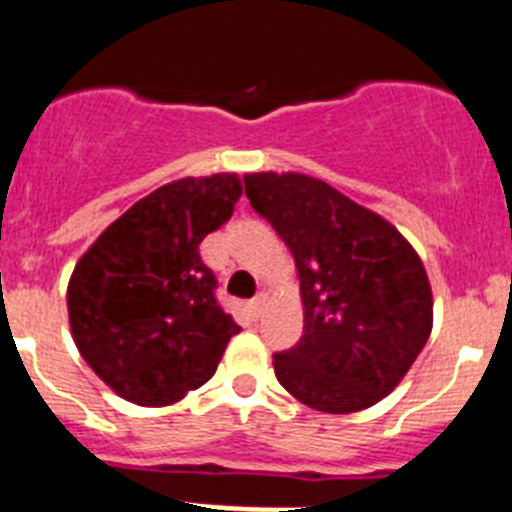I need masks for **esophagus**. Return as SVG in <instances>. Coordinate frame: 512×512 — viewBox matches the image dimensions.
<instances>
[{
  "mask_svg": "<svg viewBox=\"0 0 512 512\" xmlns=\"http://www.w3.org/2000/svg\"><path fill=\"white\" fill-rule=\"evenodd\" d=\"M264 307H266V295L253 297V300L248 302V312H251L253 318H261V315H264Z\"/></svg>",
  "mask_w": 512,
  "mask_h": 512,
  "instance_id": "obj_1",
  "label": "esophagus"
}]
</instances>
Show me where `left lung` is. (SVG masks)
Returning <instances> with one entry per match:
<instances>
[{
  "label": "left lung",
  "mask_w": 512,
  "mask_h": 512,
  "mask_svg": "<svg viewBox=\"0 0 512 512\" xmlns=\"http://www.w3.org/2000/svg\"><path fill=\"white\" fill-rule=\"evenodd\" d=\"M246 197L295 256L305 328L274 374L320 413H356L390 395L433 328L425 266L405 235L315 176L246 174Z\"/></svg>",
  "instance_id": "obj_1"
}]
</instances>
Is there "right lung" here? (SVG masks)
<instances>
[{
  "label": "right lung",
  "mask_w": 512,
  "mask_h": 512,
  "mask_svg": "<svg viewBox=\"0 0 512 512\" xmlns=\"http://www.w3.org/2000/svg\"><path fill=\"white\" fill-rule=\"evenodd\" d=\"M238 174L184 176L135 202L74 266L71 336L112 392L164 408L215 374L238 325L215 300L200 259L205 235L228 223Z\"/></svg>",
  "instance_id": "1"
}]
</instances>
